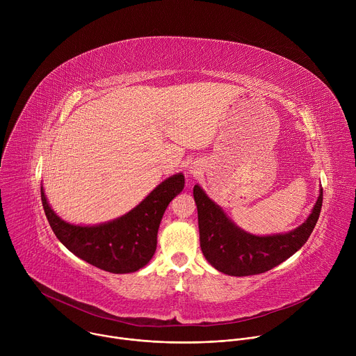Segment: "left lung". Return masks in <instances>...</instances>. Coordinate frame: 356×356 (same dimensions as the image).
<instances>
[{
	"label": "left lung",
	"instance_id": "obj_1",
	"mask_svg": "<svg viewBox=\"0 0 356 356\" xmlns=\"http://www.w3.org/2000/svg\"><path fill=\"white\" fill-rule=\"evenodd\" d=\"M193 195L198 213L200 246L206 259L231 276L259 275L296 253L312 235L323 207V190L307 221L289 234L255 236L239 229L198 186Z\"/></svg>",
	"mask_w": 356,
	"mask_h": 356
}]
</instances>
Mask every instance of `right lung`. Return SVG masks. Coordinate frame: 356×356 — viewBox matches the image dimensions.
I'll return each instance as SVG.
<instances>
[{"mask_svg": "<svg viewBox=\"0 0 356 356\" xmlns=\"http://www.w3.org/2000/svg\"><path fill=\"white\" fill-rule=\"evenodd\" d=\"M183 187L184 176L175 175L159 184L132 211L97 227L65 222L49 207L43 188L40 197L50 228L76 257L110 273H131L143 268L154 257L163 213Z\"/></svg>", "mask_w": 356, "mask_h": 356, "instance_id": "1", "label": "right lung"}]
</instances>
